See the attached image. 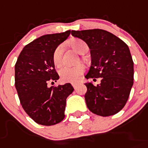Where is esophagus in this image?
Wrapping results in <instances>:
<instances>
[{
	"instance_id": "esophagus-1",
	"label": "esophagus",
	"mask_w": 148,
	"mask_h": 148,
	"mask_svg": "<svg viewBox=\"0 0 148 148\" xmlns=\"http://www.w3.org/2000/svg\"><path fill=\"white\" fill-rule=\"evenodd\" d=\"M71 85H72L73 88H74V89H76V88H77V86H78V83H72Z\"/></svg>"
}]
</instances>
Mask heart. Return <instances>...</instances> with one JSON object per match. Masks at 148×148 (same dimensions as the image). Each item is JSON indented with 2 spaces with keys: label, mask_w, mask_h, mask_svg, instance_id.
<instances>
[{
  "label": "heart",
  "mask_w": 148,
  "mask_h": 148,
  "mask_svg": "<svg viewBox=\"0 0 148 148\" xmlns=\"http://www.w3.org/2000/svg\"><path fill=\"white\" fill-rule=\"evenodd\" d=\"M86 44L82 40H76L72 42V47L79 53H82L84 47L86 46ZM62 56H63V46L60 45L54 51L53 63L55 66H60L62 63ZM85 70V66L83 64H77L74 66H64L59 70V75L63 82H76L82 75Z\"/></svg>",
  "instance_id": "obj_1"
}]
</instances>
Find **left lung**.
<instances>
[{"label":"left lung","mask_w":148,"mask_h":148,"mask_svg":"<svg viewBox=\"0 0 148 148\" xmlns=\"http://www.w3.org/2000/svg\"><path fill=\"white\" fill-rule=\"evenodd\" d=\"M71 35L83 40L90 49L91 65L85 78H101L96 86L85 84L87 107L103 117L117 114L125 105L134 84V62L128 45L101 29L71 30Z\"/></svg>","instance_id":"8db88e82"}]
</instances>
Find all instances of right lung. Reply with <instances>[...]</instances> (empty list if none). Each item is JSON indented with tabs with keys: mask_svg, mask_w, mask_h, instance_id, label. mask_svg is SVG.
Listing matches in <instances>:
<instances>
[{
	"mask_svg": "<svg viewBox=\"0 0 148 148\" xmlns=\"http://www.w3.org/2000/svg\"><path fill=\"white\" fill-rule=\"evenodd\" d=\"M71 34L44 35L26 45L15 64V88L25 112L36 123L52 125L65 118L66 99L74 91L70 83L47 86L59 75L53 63L54 51Z\"/></svg>",
	"mask_w": 148,
	"mask_h": 148,
	"instance_id": "obj_1",
	"label": "right lung"
}]
</instances>
